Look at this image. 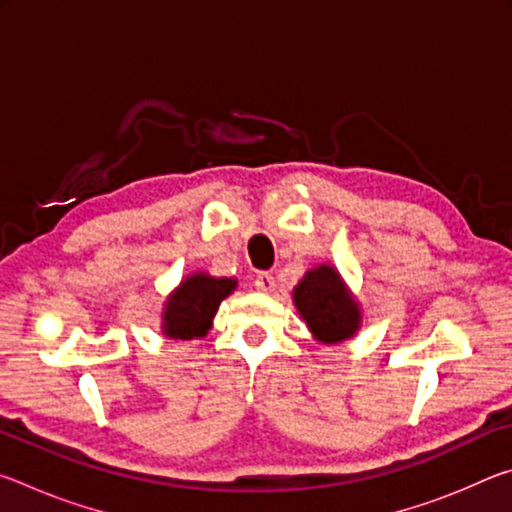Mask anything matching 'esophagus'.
<instances>
[{
  "label": "esophagus",
  "instance_id": "esophagus-1",
  "mask_svg": "<svg viewBox=\"0 0 512 512\" xmlns=\"http://www.w3.org/2000/svg\"><path fill=\"white\" fill-rule=\"evenodd\" d=\"M255 289L262 293H273L275 291V277L271 273H259L255 277Z\"/></svg>",
  "mask_w": 512,
  "mask_h": 512
}]
</instances>
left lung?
Masks as SVG:
<instances>
[{
    "label": "left lung",
    "instance_id": "obj_1",
    "mask_svg": "<svg viewBox=\"0 0 512 512\" xmlns=\"http://www.w3.org/2000/svg\"><path fill=\"white\" fill-rule=\"evenodd\" d=\"M293 305L318 343H343L363 325L361 302L334 264L309 268L293 287Z\"/></svg>",
    "mask_w": 512,
    "mask_h": 512
}]
</instances>
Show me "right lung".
I'll list each match as a JSON object with an SVG mask.
<instances>
[{"mask_svg":"<svg viewBox=\"0 0 512 512\" xmlns=\"http://www.w3.org/2000/svg\"><path fill=\"white\" fill-rule=\"evenodd\" d=\"M237 289L235 277H214L205 271L185 275L162 305L160 332L173 341L203 339L221 302Z\"/></svg>","mask_w":512,"mask_h":512,"instance_id":"add662e5","label":"right lung"}]
</instances>
